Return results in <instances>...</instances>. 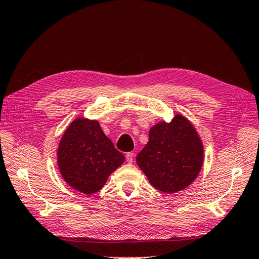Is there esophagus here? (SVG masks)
I'll use <instances>...</instances> for the list:
<instances>
[{"mask_svg": "<svg viewBox=\"0 0 259 259\" xmlns=\"http://www.w3.org/2000/svg\"><path fill=\"white\" fill-rule=\"evenodd\" d=\"M126 161L128 162V163H132L133 161H134V153L133 152H128V153H126Z\"/></svg>", "mask_w": 259, "mask_h": 259, "instance_id": "34e87169", "label": "esophagus"}]
</instances>
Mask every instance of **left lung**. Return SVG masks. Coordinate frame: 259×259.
Returning <instances> with one entry per match:
<instances>
[{"instance_id": "1", "label": "left lung", "mask_w": 259, "mask_h": 259, "mask_svg": "<svg viewBox=\"0 0 259 259\" xmlns=\"http://www.w3.org/2000/svg\"><path fill=\"white\" fill-rule=\"evenodd\" d=\"M204 149L191 122L177 113L170 122L161 121L149 131V142L136 156L150 184L165 193L190 186L198 177Z\"/></svg>"}]
</instances>
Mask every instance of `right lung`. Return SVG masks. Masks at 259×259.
Segmentation results:
<instances>
[{"label": "right lung", "mask_w": 259, "mask_h": 259, "mask_svg": "<svg viewBox=\"0 0 259 259\" xmlns=\"http://www.w3.org/2000/svg\"><path fill=\"white\" fill-rule=\"evenodd\" d=\"M124 160L97 120L77 117L58 145L57 164L61 177L73 189L88 195L99 191Z\"/></svg>", "instance_id": "add662e5"}]
</instances>
